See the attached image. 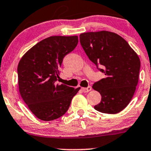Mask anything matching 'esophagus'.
<instances>
[{
	"mask_svg": "<svg viewBox=\"0 0 151 151\" xmlns=\"http://www.w3.org/2000/svg\"><path fill=\"white\" fill-rule=\"evenodd\" d=\"M81 89H82V91L83 92H89V91H91V89H92V87H90V86H89V87H82V88H81Z\"/></svg>",
	"mask_w": 151,
	"mask_h": 151,
	"instance_id": "esophagus-1",
	"label": "esophagus"
}]
</instances>
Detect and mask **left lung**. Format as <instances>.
<instances>
[{
  "instance_id": "8db88e82",
  "label": "left lung",
  "mask_w": 151,
  "mask_h": 151,
  "mask_svg": "<svg viewBox=\"0 0 151 151\" xmlns=\"http://www.w3.org/2000/svg\"><path fill=\"white\" fill-rule=\"evenodd\" d=\"M79 41L89 60L105 75L92 86L102 96L94 108L103 113H118L135 93L140 68L138 56L123 38L110 31L83 33Z\"/></svg>"
}]
</instances>
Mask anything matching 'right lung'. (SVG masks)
<instances>
[{"label":"right lung","mask_w":151,"mask_h":151,"mask_svg":"<svg viewBox=\"0 0 151 151\" xmlns=\"http://www.w3.org/2000/svg\"><path fill=\"white\" fill-rule=\"evenodd\" d=\"M78 36H50L29 49L18 65L21 97L36 117L51 121L62 117L80 87L58 84L63 59L75 49Z\"/></svg>","instance_id":"right-lung-1"}]
</instances>
